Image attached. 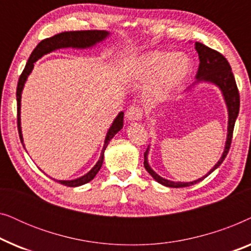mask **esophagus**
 <instances>
[{"label":"esophagus","instance_id":"esophagus-1","mask_svg":"<svg viewBox=\"0 0 251 251\" xmlns=\"http://www.w3.org/2000/svg\"><path fill=\"white\" fill-rule=\"evenodd\" d=\"M143 118V112L139 107H136V106H131L128 111H126V119L129 121H139Z\"/></svg>","mask_w":251,"mask_h":251}]
</instances>
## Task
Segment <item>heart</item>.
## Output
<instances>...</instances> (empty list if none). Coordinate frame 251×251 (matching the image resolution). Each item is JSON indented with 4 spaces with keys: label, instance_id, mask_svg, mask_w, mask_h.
I'll return each instance as SVG.
<instances>
[{
    "label": "heart",
    "instance_id": "b5f03b06",
    "mask_svg": "<svg viewBox=\"0 0 251 251\" xmlns=\"http://www.w3.org/2000/svg\"><path fill=\"white\" fill-rule=\"evenodd\" d=\"M191 71L188 58L183 53L149 51L137 56L129 64L128 72L136 82H146L144 97L147 101L160 102L173 95Z\"/></svg>",
    "mask_w": 251,
    "mask_h": 251
}]
</instances>
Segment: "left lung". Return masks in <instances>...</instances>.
<instances>
[{
    "label": "left lung",
    "instance_id": "8db88e82",
    "mask_svg": "<svg viewBox=\"0 0 251 251\" xmlns=\"http://www.w3.org/2000/svg\"><path fill=\"white\" fill-rule=\"evenodd\" d=\"M195 50L199 54V59H200V64H199V70L198 73L195 75L197 81L194 82V84L200 83V82H208V83L215 84L216 87L221 89L223 97H224L226 107H227L228 112V126H227V137H226V143H225V149L224 152L222 154V157L219 159L217 163L212 167V169L209 171L208 174H205L203 177L199 178V179L194 181H188V183H183V181H173L168 180L166 178L161 177L154 171L149 164V151L150 147H147L146 152L144 153V167L147 170L151 176L155 179L157 183L164 185L167 187H186L192 186V185L199 183V181L203 180L205 177H208L212 171L217 169V168L223 163V161L225 160L226 155H227L229 146H231L232 142V136H233V129H234L235 120L238 118L239 114V108H240V96L239 90L236 87L234 75L232 73V68L229 66L228 61L226 60V58L223 56L222 53H219L218 51L204 46L200 42H195ZM192 85V87H193ZM190 87L187 90H191Z\"/></svg>",
    "mask_w": 251,
    "mask_h": 251
}]
</instances>
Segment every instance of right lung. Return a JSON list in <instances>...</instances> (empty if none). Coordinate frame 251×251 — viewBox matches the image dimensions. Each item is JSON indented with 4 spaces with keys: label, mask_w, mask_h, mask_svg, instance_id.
Listing matches in <instances>:
<instances>
[{
    "label": "right lung",
    "mask_w": 251,
    "mask_h": 251,
    "mask_svg": "<svg viewBox=\"0 0 251 251\" xmlns=\"http://www.w3.org/2000/svg\"><path fill=\"white\" fill-rule=\"evenodd\" d=\"M109 35L108 32L106 30H75V32H64L59 33L57 35L52 37H49V39H46L37 44L35 49L33 50L32 54L29 56V59L27 61L25 68H24L22 75H20L19 81H18V87H17V112H18V132L20 140H22V144L25 149V145H24V139H23V133H22V126H20V106H22V92L24 89V85L26 83L27 77L30 74V72L33 71L34 64L35 61L40 59L41 57H43L44 54L52 52L54 50L58 49H64V48H75V49H87V48H91L96 46V44L104 41L106 37ZM123 115L125 113L120 112L118 116H116L114 121H113L112 126H109L107 135L105 137L104 142V147H102L100 157H99L98 162L95 164L94 168L89 171L88 174H85L84 176L80 178H76V179L73 180H56L59 181L60 184L65 185V186L70 187H76L81 186V185H84L89 183V181L92 180L95 178L96 175L102 166V161H104V152L107 147L109 140H111L113 137H114L116 133H118L120 130L122 129L123 126Z\"/></svg>",
    "instance_id": "1"
}]
</instances>
